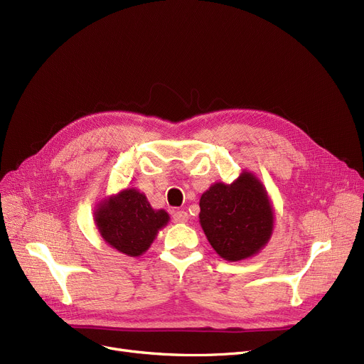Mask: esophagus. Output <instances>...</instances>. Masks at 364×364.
I'll use <instances>...</instances> for the list:
<instances>
[{
  "instance_id": "1",
  "label": "esophagus",
  "mask_w": 364,
  "mask_h": 364,
  "mask_svg": "<svg viewBox=\"0 0 364 364\" xmlns=\"http://www.w3.org/2000/svg\"><path fill=\"white\" fill-rule=\"evenodd\" d=\"M172 221L177 224H184L188 221V214L186 211H176L174 215H172Z\"/></svg>"
}]
</instances>
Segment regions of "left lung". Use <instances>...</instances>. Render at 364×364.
<instances>
[{
	"label": "left lung",
	"instance_id": "8db88e82",
	"mask_svg": "<svg viewBox=\"0 0 364 364\" xmlns=\"http://www.w3.org/2000/svg\"><path fill=\"white\" fill-rule=\"evenodd\" d=\"M202 230L225 261L236 262L257 255L269 243L274 228V209L269 193L251 171L232 183H214L200 200Z\"/></svg>",
	"mask_w": 364,
	"mask_h": 364
}]
</instances>
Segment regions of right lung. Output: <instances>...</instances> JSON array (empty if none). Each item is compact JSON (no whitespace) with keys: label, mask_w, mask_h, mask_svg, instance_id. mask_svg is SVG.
I'll use <instances>...</instances> for the list:
<instances>
[{"label":"right lung","mask_w":364,"mask_h":364,"mask_svg":"<svg viewBox=\"0 0 364 364\" xmlns=\"http://www.w3.org/2000/svg\"><path fill=\"white\" fill-rule=\"evenodd\" d=\"M168 221L165 209H153L146 195L134 187L105 198L94 211L103 240L128 257L143 255Z\"/></svg>","instance_id":"add662e5"}]
</instances>
